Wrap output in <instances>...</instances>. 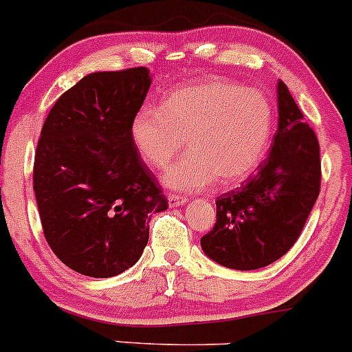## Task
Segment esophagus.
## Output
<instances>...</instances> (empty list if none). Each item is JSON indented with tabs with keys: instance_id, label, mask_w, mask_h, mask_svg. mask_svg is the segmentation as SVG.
Returning <instances> with one entry per match:
<instances>
[{
	"instance_id": "obj_1",
	"label": "esophagus",
	"mask_w": 352,
	"mask_h": 352,
	"mask_svg": "<svg viewBox=\"0 0 352 352\" xmlns=\"http://www.w3.org/2000/svg\"><path fill=\"white\" fill-rule=\"evenodd\" d=\"M188 201V198L181 197V195H169V203L171 206H183Z\"/></svg>"
}]
</instances>
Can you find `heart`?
Returning a JSON list of instances; mask_svg holds the SVG:
<instances>
[{
	"mask_svg": "<svg viewBox=\"0 0 352 352\" xmlns=\"http://www.w3.org/2000/svg\"><path fill=\"white\" fill-rule=\"evenodd\" d=\"M266 95L222 79L175 89L161 107L144 104L130 122V137L151 168H162L184 147L190 154L162 173L173 190L198 191L219 183L234 188L259 168L273 135Z\"/></svg>",
	"mask_w": 352,
	"mask_h": 352,
	"instance_id": "heart-1",
	"label": "heart"
}]
</instances>
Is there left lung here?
<instances>
[{
    "label": "left lung",
    "mask_w": 352,
    "mask_h": 352,
    "mask_svg": "<svg viewBox=\"0 0 352 352\" xmlns=\"http://www.w3.org/2000/svg\"><path fill=\"white\" fill-rule=\"evenodd\" d=\"M278 115L259 171L217 198L215 227L200 241L210 259L230 270H259L285 256L318 198L320 147L283 81L278 82Z\"/></svg>",
    "instance_id": "8db88e82"
}]
</instances>
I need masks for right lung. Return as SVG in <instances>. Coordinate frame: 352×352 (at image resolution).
<instances>
[{
	"label": "right lung",
	"mask_w": 352,
	"mask_h": 352,
	"mask_svg": "<svg viewBox=\"0 0 352 352\" xmlns=\"http://www.w3.org/2000/svg\"><path fill=\"white\" fill-rule=\"evenodd\" d=\"M147 67L93 72L67 89L42 126L34 191L47 244L67 267L111 278L149 241L168 198L130 137L151 88Z\"/></svg>",
	"instance_id": "add662e5"
}]
</instances>
